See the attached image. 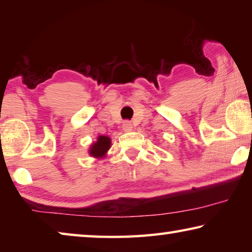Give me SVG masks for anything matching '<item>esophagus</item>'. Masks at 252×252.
<instances>
[{"label":"esophagus","instance_id":"obj_1","mask_svg":"<svg viewBox=\"0 0 252 252\" xmlns=\"http://www.w3.org/2000/svg\"><path fill=\"white\" fill-rule=\"evenodd\" d=\"M122 127H123V130H125V131L129 132V131L132 130V123L130 121H125V122H123V125H122Z\"/></svg>","mask_w":252,"mask_h":252}]
</instances>
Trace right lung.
I'll return each instance as SVG.
<instances>
[{"label":"right lung","instance_id":"add662e5","mask_svg":"<svg viewBox=\"0 0 252 252\" xmlns=\"http://www.w3.org/2000/svg\"><path fill=\"white\" fill-rule=\"evenodd\" d=\"M110 146H111L110 138L104 135H100L99 138H97V141L92 144V147L90 149V155L92 157H96V158L104 157L106 151L110 149Z\"/></svg>","mask_w":252,"mask_h":252}]
</instances>
